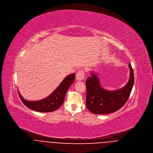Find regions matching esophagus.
Wrapping results in <instances>:
<instances>
[{"label":"esophagus","instance_id":"obj_1","mask_svg":"<svg viewBox=\"0 0 153 153\" xmlns=\"http://www.w3.org/2000/svg\"><path fill=\"white\" fill-rule=\"evenodd\" d=\"M76 79L77 80L81 81V80H83L85 77L84 71L83 70H79L76 73Z\"/></svg>","mask_w":153,"mask_h":153}]
</instances>
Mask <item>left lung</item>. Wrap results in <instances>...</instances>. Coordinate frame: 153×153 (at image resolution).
<instances>
[{
  "instance_id": "8db88e82",
  "label": "left lung",
  "mask_w": 153,
  "mask_h": 153,
  "mask_svg": "<svg viewBox=\"0 0 153 153\" xmlns=\"http://www.w3.org/2000/svg\"><path fill=\"white\" fill-rule=\"evenodd\" d=\"M130 69V79L125 87L114 91L104 89L95 73L86 80V105L88 109L94 114L104 115L120 109L128 100L134 82L133 69Z\"/></svg>"
}]
</instances>
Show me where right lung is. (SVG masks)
Listing matches in <instances>:
<instances>
[{"mask_svg":"<svg viewBox=\"0 0 153 153\" xmlns=\"http://www.w3.org/2000/svg\"><path fill=\"white\" fill-rule=\"evenodd\" d=\"M74 76V73L66 76L51 95L41 100L27 101L22 97L19 92L18 95L22 102L30 109L40 112H52L58 109L63 104L66 91L73 84Z\"/></svg>","mask_w":153,"mask_h":153,"instance_id":"right-lung-1","label":"right lung"}]
</instances>
